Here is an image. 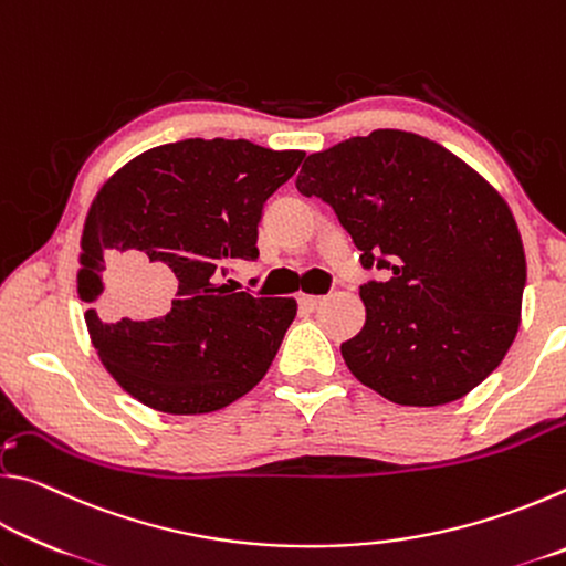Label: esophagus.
<instances>
[{
  "mask_svg": "<svg viewBox=\"0 0 566 566\" xmlns=\"http://www.w3.org/2000/svg\"><path fill=\"white\" fill-rule=\"evenodd\" d=\"M324 302V296H317V294H302L300 296V304L304 306V310H317V306Z\"/></svg>",
  "mask_w": 566,
  "mask_h": 566,
  "instance_id": "esophagus-1",
  "label": "esophagus"
}]
</instances>
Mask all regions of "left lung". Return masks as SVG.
Masks as SVG:
<instances>
[{
	"instance_id": "8db88e82",
	"label": "left lung",
	"mask_w": 566,
	"mask_h": 566,
	"mask_svg": "<svg viewBox=\"0 0 566 566\" xmlns=\"http://www.w3.org/2000/svg\"><path fill=\"white\" fill-rule=\"evenodd\" d=\"M359 249L367 282L357 337L342 357L395 405L439 407L492 375L520 329L526 260L510 207L437 142L377 129L310 155L296 177Z\"/></svg>"
}]
</instances>
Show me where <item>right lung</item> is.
<instances>
[{
    "label": "right lung",
    "instance_id": "obj_1",
    "mask_svg": "<svg viewBox=\"0 0 566 566\" xmlns=\"http://www.w3.org/2000/svg\"><path fill=\"white\" fill-rule=\"evenodd\" d=\"M302 159L247 139H185L134 157L97 191L76 292L92 304L84 322L102 364L142 405L207 415L266 375L296 302L237 292L219 276L260 256L264 202ZM142 271L160 272L159 291L140 290Z\"/></svg>",
    "mask_w": 566,
    "mask_h": 566
}]
</instances>
